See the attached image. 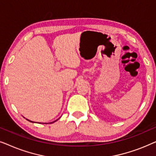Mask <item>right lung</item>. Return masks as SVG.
<instances>
[{"mask_svg":"<svg viewBox=\"0 0 156 156\" xmlns=\"http://www.w3.org/2000/svg\"><path fill=\"white\" fill-rule=\"evenodd\" d=\"M27 121H30V122H33V121H30V120H28V119H27ZM56 121H57V120H56ZM55 121H53V122H52V123H54V122H55Z\"/></svg>","mask_w":156,"mask_h":156,"instance_id":"1","label":"right lung"}]
</instances>
